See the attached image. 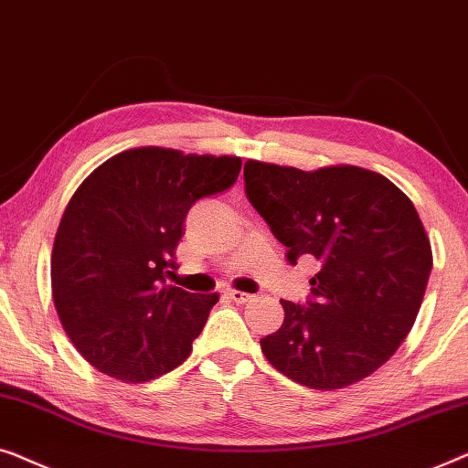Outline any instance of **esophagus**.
Segmentation results:
<instances>
[{"label": "esophagus", "instance_id": "34e87169", "mask_svg": "<svg viewBox=\"0 0 468 468\" xmlns=\"http://www.w3.org/2000/svg\"><path fill=\"white\" fill-rule=\"evenodd\" d=\"M229 299H231L233 303H248V301H252V294H248V292H241V291H233V288H229V291L225 292Z\"/></svg>", "mask_w": 468, "mask_h": 468}]
</instances>
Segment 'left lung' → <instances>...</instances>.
I'll return each mask as SVG.
<instances>
[{"label": "left lung", "instance_id": "obj_1", "mask_svg": "<svg viewBox=\"0 0 468 468\" xmlns=\"http://www.w3.org/2000/svg\"><path fill=\"white\" fill-rule=\"evenodd\" d=\"M243 180L288 262H318L305 305L280 301L284 322L261 339L262 354L315 390L368 378L410 335L432 269L410 197L352 165L301 171L248 161Z\"/></svg>", "mask_w": 468, "mask_h": 468}]
</instances>
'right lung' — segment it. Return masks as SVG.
I'll use <instances>...</instances> for the list:
<instances>
[{"mask_svg": "<svg viewBox=\"0 0 468 468\" xmlns=\"http://www.w3.org/2000/svg\"><path fill=\"white\" fill-rule=\"evenodd\" d=\"M239 169L237 156L133 148L78 186L52 246V299L71 344L101 373L142 384L193 352L218 294L165 280L188 209L231 188Z\"/></svg>", "mask_w": 468, "mask_h": 468, "instance_id": "1", "label": "right lung"}]
</instances>
